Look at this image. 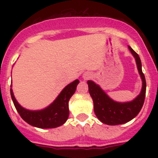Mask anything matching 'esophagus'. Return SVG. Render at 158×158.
Listing matches in <instances>:
<instances>
[{
  "mask_svg": "<svg viewBox=\"0 0 158 158\" xmlns=\"http://www.w3.org/2000/svg\"><path fill=\"white\" fill-rule=\"evenodd\" d=\"M82 77H83V78L85 79V80H87V79H89V78L91 77V74H90V73L85 72V73H84Z\"/></svg>",
  "mask_w": 158,
  "mask_h": 158,
  "instance_id": "obj_1",
  "label": "esophagus"
}]
</instances>
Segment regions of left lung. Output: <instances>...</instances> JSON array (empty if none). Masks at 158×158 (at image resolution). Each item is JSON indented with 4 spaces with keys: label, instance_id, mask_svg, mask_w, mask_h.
<instances>
[{
    "label": "left lung",
    "instance_id": "1",
    "mask_svg": "<svg viewBox=\"0 0 158 158\" xmlns=\"http://www.w3.org/2000/svg\"><path fill=\"white\" fill-rule=\"evenodd\" d=\"M130 51L135 58L136 65L142 86L141 92L133 100L128 102H117L110 98L108 95L93 81H88L89 92L93 100L94 112L99 120L107 125L123 124L133 119L139 113L144 104L146 96V78L142 70V62L139 54L128 46Z\"/></svg>",
    "mask_w": 158,
    "mask_h": 158
}]
</instances>
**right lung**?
<instances>
[{
	"mask_svg": "<svg viewBox=\"0 0 158 158\" xmlns=\"http://www.w3.org/2000/svg\"><path fill=\"white\" fill-rule=\"evenodd\" d=\"M79 82V80L77 79L69 83L50 105L43 109L35 111L22 107L15 98L12 89H10V93L16 109L25 122L42 129L55 128L63 125L68 119L69 114V100L76 91Z\"/></svg>",
	"mask_w": 158,
	"mask_h": 158,
	"instance_id": "obj_1",
	"label": "right lung"
}]
</instances>
